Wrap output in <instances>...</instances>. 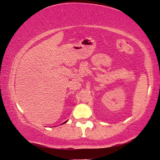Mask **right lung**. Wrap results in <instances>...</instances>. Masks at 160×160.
<instances>
[{
    "instance_id": "add662e5",
    "label": "right lung",
    "mask_w": 160,
    "mask_h": 160,
    "mask_svg": "<svg viewBox=\"0 0 160 160\" xmlns=\"http://www.w3.org/2000/svg\"><path fill=\"white\" fill-rule=\"evenodd\" d=\"M66 122H64V123H66Z\"/></svg>"
}]
</instances>
